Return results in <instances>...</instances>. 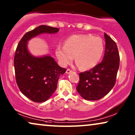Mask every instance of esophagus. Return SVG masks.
<instances>
[{
	"mask_svg": "<svg viewBox=\"0 0 135 135\" xmlns=\"http://www.w3.org/2000/svg\"><path fill=\"white\" fill-rule=\"evenodd\" d=\"M72 72H73V71H72L71 69H68L67 70H66V74H70V73H71Z\"/></svg>",
	"mask_w": 135,
	"mask_h": 135,
	"instance_id": "34e87169",
	"label": "esophagus"
}]
</instances>
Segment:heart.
Segmentation results:
<instances>
[{"label": "heart", "instance_id": "1", "mask_svg": "<svg viewBox=\"0 0 135 135\" xmlns=\"http://www.w3.org/2000/svg\"><path fill=\"white\" fill-rule=\"evenodd\" d=\"M104 49L101 38L88 34H75L64 40V47L58 46L55 54L62 66L71 63L74 57L79 69L88 70L98 63Z\"/></svg>", "mask_w": 135, "mask_h": 135}]
</instances>
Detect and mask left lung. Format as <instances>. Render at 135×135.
Listing matches in <instances>:
<instances>
[{"label": "left lung", "instance_id": "8db88e82", "mask_svg": "<svg viewBox=\"0 0 135 135\" xmlns=\"http://www.w3.org/2000/svg\"><path fill=\"white\" fill-rule=\"evenodd\" d=\"M104 55L103 61L91 69L79 74L76 89L83 98L89 101L102 98L115 84L119 68L120 56L116 43L106 33Z\"/></svg>", "mask_w": 135, "mask_h": 135}]
</instances>
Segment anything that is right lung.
<instances>
[{
	"label": "right lung",
	"instance_id": "1",
	"mask_svg": "<svg viewBox=\"0 0 135 135\" xmlns=\"http://www.w3.org/2000/svg\"><path fill=\"white\" fill-rule=\"evenodd\" d=\"M57 27L41 25L24 35L15 51L14 67L20 91L31 100L42 103L49 99L57 88L61 75L66 71L49 55L37 57L29 52L27 42L44 33L55 34Z\"/></svg>",
	"mask_w": 135,
	"mask_h": 135
}]
</instances>
